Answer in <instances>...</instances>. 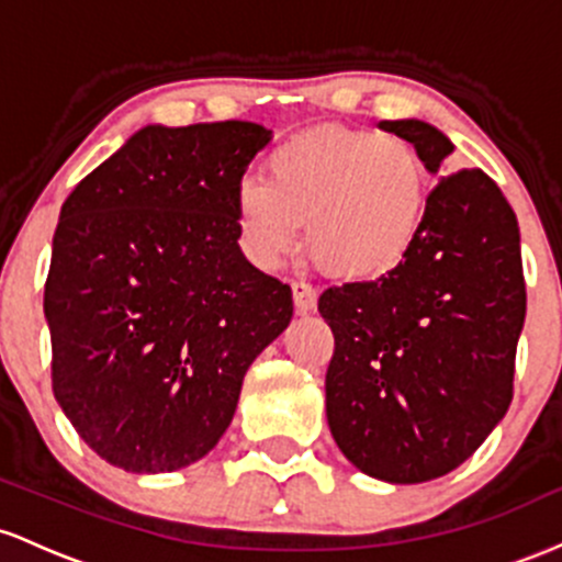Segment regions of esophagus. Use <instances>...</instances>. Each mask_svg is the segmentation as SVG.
<instances>
[{
  "label": "esophagus",
  "instance_id": "1",
  "mask_svg": "<svg viewBox=\"0 0 562 562\" xmlns=\"http://www.w3.org/2000/svg\"><path fill=\"white\" fill-rule=\"evenodd\" d=\"M292 297H294V305H297L300 313H307L315 307V289L311 283L305 281H292Z\"/></svg>",
  "mask_w": 562,
  "mask_h": 562
}]
</instances>
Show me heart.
Returning <instances> with one entry per match:
<instances>
[{"mask_svg": "<svg viewBox=\"0 0 562 562\" xmlns=\"http://www.w3.org/2000/svg\"><path fill=\"white\" fill-rule=\"evenodd\" d=\"M430 172L408 137L369 127H318L270 150L265 182L233 191V223L251 265L273 270L300 247L350 281L398 268L417 241Z\"/></svg>", "mask_w": 562, "mask_h": 562, "instance_id": "heart-1", "label": "heart"}]
</instances>
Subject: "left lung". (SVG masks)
<instances>
[{"label":"left lung","instance_id":"8db88e82","mask_svg":"<svg viewBox=\"0 0 562 562\" xmlns=\"http://www.w3.org/2000/svg\"><path fill=\"white\" fill-rule=\"evenodd\" d=\"M430 172L453 145L419 119L382 122ZM318 313L334 334L326 419L339 451L387 483H425L477 451L513 403L526 318L520 231L483 169L446 175L398 268L331 286Z\"/></svg>","mask_w":562,"mask_h":562}]
</instances>
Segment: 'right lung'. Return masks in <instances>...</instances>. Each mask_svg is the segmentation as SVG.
<instances>
[{
	"instance_id": "right-lung-1",
	"label": "right lung",
	"mask_w": 562,
	"mask_h": 562,
	"mask_svg": "<svg viewBox=\"0 0 562 562\" xmlns=\"http://www.w3.org/2000/svg\"><path fill=\"white\" fill-rule=\"evenodd\" d=\"M270 130L143 127L66 199L44 315L53 393L100 459L188 468L217 446L292 289L238 249L233 191Z\"/></svg>"
}]
</instances>
